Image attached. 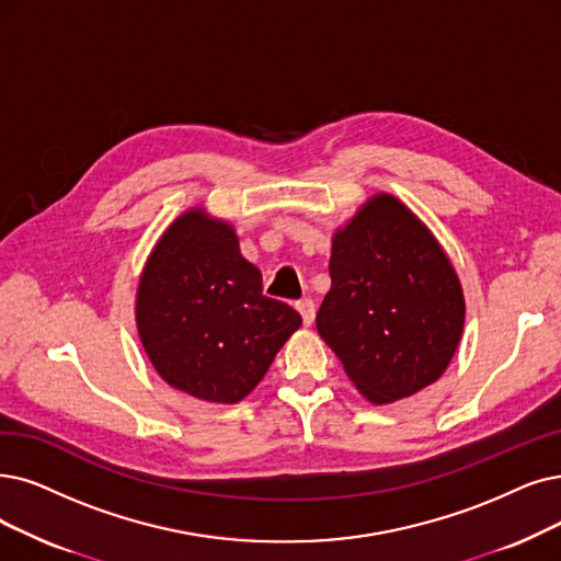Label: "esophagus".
<instances>
[{"label":"esophagus","mask_w":561,"mask_h":561,"mask_svg":"<svg viewBox=\"0 0 561 561\" xmlns=\"http://www.w3.org/2000/svg\"><path fill=\"white\" fill-rule=\"evenodd\" d=\"M297 310L301 312V320H304L306 327H310L312 320H316V304H312V299L297 301Z\"/></svg>","instance_id":"esophagus-1"}]
</instances>
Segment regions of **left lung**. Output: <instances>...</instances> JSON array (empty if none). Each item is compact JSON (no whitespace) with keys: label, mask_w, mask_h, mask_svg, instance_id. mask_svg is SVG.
I'll return each instance as SVG.
<instances>
[{"label":"left lung","mask_w":561,"mask_h":561,"mask_svg":"<svg viewBox=\"0 0 561 561\" xmlns=\"http://www.w3.org/2000/svg\"><path fill=\"white\" fill-rule=\"evenodd\" d=\"M318 331L375 405L442 377L465 324L462 287L423 222L379 193L333 234Z\"/></svg>","instance_id":"left-lung-1"}]
</instances>
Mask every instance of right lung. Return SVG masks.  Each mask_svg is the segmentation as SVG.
<instances>
[{
	"mask_svg": "<svg viewBox=\"0 0 561 561\" xmlns=\"http://www.w3.org/2000/svg\"><path fill=\"white\" fill-rule=\"evenodd\" d=\"M136 322L165 382L209 402L249 396L301 316L262 295V274L230 222L203 209L179 216L140 276Z\"/></svg>",
	"mask_w": 561,
	"mask_h": 561,
	"instance_id": "right-lung-1",
	"label": "right lung"
}]
</instances>
